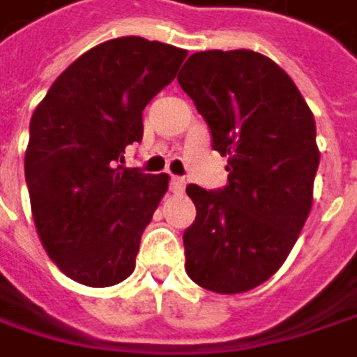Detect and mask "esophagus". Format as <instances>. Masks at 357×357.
<instances>
[{
  "mask_svg": "<svg viewBox=\"0 0 357 357\" xmlns=\"http://www.w3.org/2000/svg\"><path fill=\"white\" fill-rule=\"evenodd\" d=\"M185 178L183 176H172V181H170V189H172V193H183L185 191Z\"/></svg>",
  "mask_w": 357,
  "mask_h": 357,
  "instance_id": "esophagus-1",
  "label": "esophagus"
}]
</instances>
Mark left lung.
<instances>
[{
    "label": "left lung",
    "instance_id": "8db88e82",
    "mask_svg": "<svg viewBox=\"0 0 357 357\" xmlns=\"http://www.w3.org/2000/svg\"><path fill=\"white\" fill-rule=\"evenodd\" d=\"M178 84L229 172L220 191L187 187L197 216L183 234L185 271L218 294L252 290L282 267L311 212L320 164L314 113L290 75L252 50L195 52Z\"/></svg>",
    "mask_w": 357,
    "mask_h": 357
}]
</instances>
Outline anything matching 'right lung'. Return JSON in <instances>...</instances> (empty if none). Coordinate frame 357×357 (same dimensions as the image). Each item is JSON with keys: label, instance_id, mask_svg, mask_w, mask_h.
I'll use <instances>...</instances> for the list:
<instances>
[{"label": "right lung", "instance_id": "obj_1", "mask_svg": "<svg viewBox=\"0 0 357 357\" xmlns=\"http://www.w3.org/2000/svg\"><path fill=\"white\" fill-rule=\"evenodd\" d=\"M185 56L137 35L102 41L33 111L24 178L35 229L56 267L84 286H115L135 271L170 176L123 168V153L141 143L143 109Z\"/></svg>", "mask_w": 357, "mask_h": 357}]
</instances>
